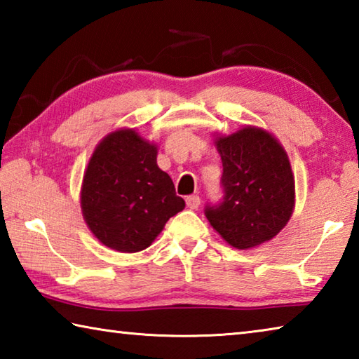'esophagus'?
Returning <instances> with one entry per match:
<instances>
[{"label": "esophagus", "mask_w": 359, "mask_h": 359, "mask_svg": "<svg viewBox=\"0 0 359 359\" xmlns=\"http://www.w3.org/2000/svg\"><path fill=\"white\" fill-rule=\"evenodd\" d=\"M199 204H201V198L196 196V194H193V196L187 198V205L190 209H198Z\"/></svg>", "instance_id": "1"}]
</instances>
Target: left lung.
Returning <instances> with one entry per match:
<instances>
[{
    "mask_svg": "<svg viewBox=\"0 0 359 359\" xmlns=\"http://www.w3.org/2000/svg\"><path fill=\"white\" fill-rule=\"evenodd\" d=\"M223 163V199L205 208V217L231 247L247 250L271 241L294 209V177L277 139L245 126L215 139Z\"/></svg>",
    "mask_w": 359,
    "mask_h": 359,
    "instance_id": "obj_1",
    "label": "left lung"
}]
</instances>
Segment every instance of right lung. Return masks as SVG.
I'll return each mask as SVG.
<instances>
[{"label": "right lung", "mask_w": 359, "mask_h": 359, "mask_svg": "<svg viewBox=\"0 0 359 359\" xmlns=\"http://www.w3.org/2000/svg\"><path fill=\"white\" fill-rule=\"evenodd\" d=\"M156 144L123 128L96 145L85 169L81 208L101 244L121 253L147 248L169 218L185 208L156 165Z\"/></svg>", "instance_id": "right-lung-1"}]
</instances>
